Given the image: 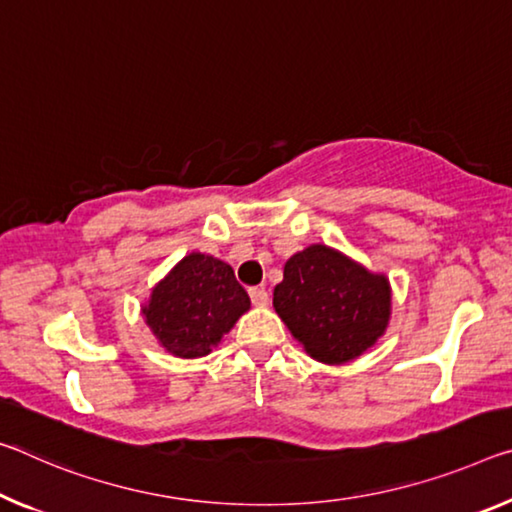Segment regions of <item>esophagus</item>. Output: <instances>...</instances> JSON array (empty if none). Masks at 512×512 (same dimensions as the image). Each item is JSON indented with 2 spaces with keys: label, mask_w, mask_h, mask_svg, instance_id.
<instances>
[{
  "label": "esophagus",
  "mask_w": 512,
  "mask_h": 512,
  "mask_svg": "<svg viewBox=\"0 0 512 512\" xmlns=\"http://www.w3.org/2000/svg\"><path fill=\"white\" fill-rule=\"evenodd\" d=\"M250 300H253V305L257 307H264L269 305V291H266L264 287H250Z\"/></svg>",
  "instance_id": "obj_1"
}]
</instances>
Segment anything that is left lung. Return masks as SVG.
Returning a JSON list of instances; mask_svg holds the SVG:
<instances>
[{"label": "left lung", "mask_w": 512, "mask_h": 512, "mask_svg": "<svg viewBox=\"0 0 512 512\" xmlns=\"http://www.w3.org/2000/svg\"><path fill=\"white\" fill-rule=\"evenodd\" d=\"M273 307L310 358L344 364L387 330L392 287L385 275L314 243L287 259L285 278L273 289Z\"/></svg>", "instance_id": "obj_1"}]
</instances>
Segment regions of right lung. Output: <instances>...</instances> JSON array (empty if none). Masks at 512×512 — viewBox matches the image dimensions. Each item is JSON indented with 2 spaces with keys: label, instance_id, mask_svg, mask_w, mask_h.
I'll use <instances>...</instances> for the list:
<instances>
[{
  "label": "right lung",
  "instance_id": "right-lung-1",
  "mask_svg": "<svg viewBox=\"0 0 512 512\" xmlns=\"http://www.w3.org/2000/svg\"><path fill=\"white\" fill-rule=\"evenodd\" d=\"M248 310L250 298L232 266L212 255L191 253L152 289L143 316L168 353L202 358Z\"/></svg>",
  "mask_w": 512,
  "mask_h": 512
}]
</instances>
